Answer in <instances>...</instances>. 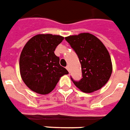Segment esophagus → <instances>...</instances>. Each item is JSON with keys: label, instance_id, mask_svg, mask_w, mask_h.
<instances>
[{"label": "esophagus", "instance_id": "1", "mask_svg": "<svg viewBox=\"0 0 130 130\" xmlns=\"http://www.w3.org/2000/svg\"><path fill=\"white\" fill-rule=\"evenodd\" d=\"M66 69H67V70H68V71L70 72V66H69V65H67V67H66Z\"/></svg>", "mask_w": 130, "mask_h": 130}]
</instances>
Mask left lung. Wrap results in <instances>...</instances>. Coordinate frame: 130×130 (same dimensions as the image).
Instances as JSON below:
<instances>
[{"mask_svg": "<svg viewBox=\"0 0 130 130\" xmlns=\"http://www.w3.org/2000/svg\"><path fill=\"white\" fill-rule=\"evenodd\" d=\"M77 54L81 65L82 78L71 79L82 92L91 93L99 90L108 81L112 72L111 58L99 39L89 33L65 37Z\"/></svg>", "mask_w": 130, "mask_h": 130, "instance_id": "1", "label": "left lung"}]
</instances>
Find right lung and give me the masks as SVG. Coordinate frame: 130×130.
<instances>
[{
  "label": "right lung",
  "instance_id": "right-lung-1",
  "mask_svg": "<svg viewBox=\"0 0 130 130\" xmlns=\"http://www.w3.org/2000/svg\"><path fill=\"white\" fill-rule=\"evenodd\" d=\"M63 38L60 36L38 34L26 43L19 65L22 79L31 90L41 94H49L60 78L69 74L60 66V58L54 54Z\"/></svg>",
  "mask_w": 130,
  "mask_h": 130
}]
</instances>
